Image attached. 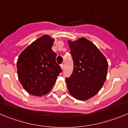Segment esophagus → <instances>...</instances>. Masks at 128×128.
<instances>
[{
    "label": "esophagus",
    "mask_w": 128,
    "mask_h": 128,
    "mask_svg": "<svg viewBox=\"0 0 128 128\" xmlns=\"http://www.w3.org/2000/svg\"><path fill=\"white\" fill-rule=\"evenodd\" d=\"M60 67H61L62 70H63V69H64V64H60Z\"/></svg>",
    "instance_id": "34e87169"
}]
</instances>
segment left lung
Listing matches in <instances>:
<instances>
[{
  "label": "left lung",
  "instance_id": "8db88e82",
  "mask_svg": "<svg viewBox=\"0 0 128 128\" xmlns=\"http://www.w3.org/2000/svg\"><path fill=\"white\" fill-rule=\"evenodd\" d=\"M73 71L66 78L68 89L75 98L86 100L96 95L107 77L108 63L98 48L85 38L68 41Z\"/></svg>",
  "mask_w": 128,
  "mask_h": 128
}]
</instances>
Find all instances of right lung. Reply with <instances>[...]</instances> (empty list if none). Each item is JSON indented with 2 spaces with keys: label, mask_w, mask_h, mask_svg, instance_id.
<instances>
[{
  "label": "right lung",
  "mask_w": 128,
  "mask_h": 128,
  "mask_svg": "<svg viewBox=\"0 0 128 128\" xmlns=\"http://www.w3.org/2000/svg\"><path fill=\"white\" fill-rule=\"evenodd\" d=\"M54 39L45 34L25 48L18 57L19 80L28 94L42 96L54 85L61 68L56 61L57 54L52 46Z\"/></svg>",
  "instance_id": "right-lung-1"
}]
</instances>
